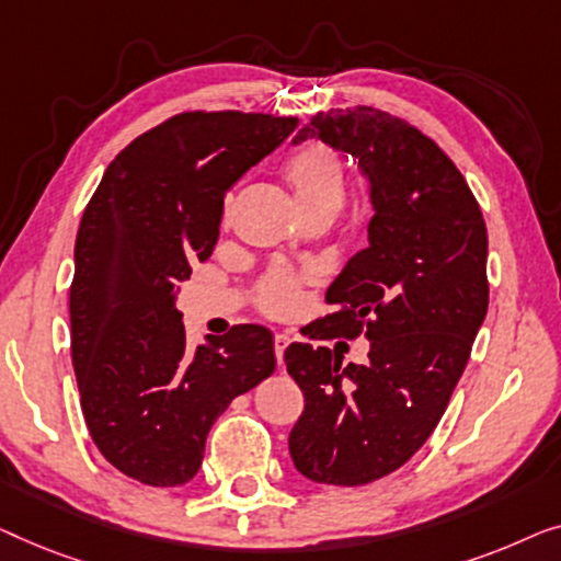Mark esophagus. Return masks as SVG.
Here are the masks:
<instances>
[{
	"label": "esophagus",
	"instance_id": "34e87169",
	"mask_svg": "<svg viewBox=\"0 0 561 561\" xmlns=\"http://www.w3.org/2000/svg\"><path fill=\"white\" fill-rule=\"evenodd\" d=\"M289 345V335H274V356H277L279 368L284 366V351Z\"/></svg>",
	"mask_w": 561,
	"mask_h": 561
}]
</instances>
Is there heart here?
Listing matches in <instances>:
<instances>
[{
    "mask_svg": "<svg viewBox=\"0 0 561 561\" xmlns=\"http://www.w3.org/2000/svg\"><path fill=\"white\" fill-rule=\"evenodd\" d=\"M282 178L289 185L305 218L333 220L345 205L348 180L341 157L325 141H305L282 162ZM302 302V289L287 272L274 270L256 284V305L270 318H289Z\"/></svg>",
    "mask_w": 561,
    "mask_h": 561,
    "instance_id": "b5f03b06",
    "label": "heart"
}]
</instances>
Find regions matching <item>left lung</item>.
<instances>
[{"label": "left lung", "mask_w": 561, "mask_h": 561, "mask_svg": "<svg viewBox=\"0 0 561 561\" xmlns=\"http://www.w3.org/2000/svg\"><path fill=\"white\" fill-rule=\"evenodd\" d=\"M320 137L358 157L370 180V247L330 284L333 312L310 341L368 337L366 366L310 343L284 351L305 409L289 455L305 478L366 485L399 470L445 414L488 312V233L476 195L442 147L374 106L314 114Z\"/></svg>", "instance_id": "8db88e82"}]
</instances>
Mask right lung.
Here are the masks:
<instances>
[{
	"mask_svg": "<svg viewBox=\"0 0 561 561\" xmlns=\"http://www.w3.org/2000/svg\"><path fill=\"white\" fill-rule=\"evenodd\" d=\"M295 126V116L233 108L175 114L114 157L85 205L70 356L91 439L126 478L193 480L213 422L277 368L262 325L187 351L175 289L213 254L228 187Z\"/></svg>",
	"mask_w": 561,
	"mask_h": 561,
	"instance_id": "add662e5",
	"label": "right lung"
}]
</instances>
